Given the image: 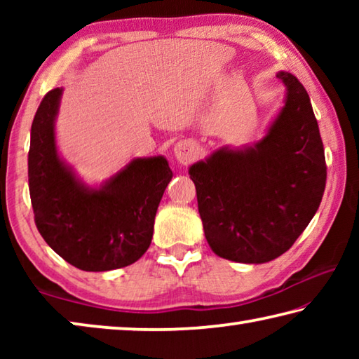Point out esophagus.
<instances>
[{
    "label": "esophagus",
    "instance_id": "1",
    "mask_svg": "<svg viewBox=\"0 0 359 359\" xmlns=\"http://www.w3.org/2000/svg\"><path fill=\"white\" fill-rule=\"evenodd\" d=\"M174 155L182 165H188L196 156V149H194V144L191 141H180L175 144Z\"/></svg>",
    "mask_w": 359,
    "mask_h": 359
}]
</instances>
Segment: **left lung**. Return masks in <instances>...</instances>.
<instances>
[{"label":"left lung","mask_w":359,"mask_h":359,"mask_svg":"<svg viewBox=\"0 0 359 359\" xmlns=\"http://www.w3.org/2000/svg\"><path fill=\"white\" fill-rule=\"evenodd\" d=\"M287 100L253 147L220 149L190 168L204 234L215 255L261 264L294 244L318 210L326 161L317 118L302 83L277 74Z\"/></svg>","instance_id":"obj_1"}]
</instances>
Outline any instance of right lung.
<instances>
[{
	"mask_svg": "<svg viewBox=\"0 0 359 359\" xmlns=\"http://www.w3.org/2000/svg\"><path fill=\"white\" fill-rule=\"evenodd\" d=\"M62 88L42 98L32 125L28 184L36 228L69 264L101 272L130 266L147 252L158 204L172 179L166 158H136L98 190L60 160L55 117Z\"/></svg>",
	"mask_w": 359,
	"mask_h": 359,
	"instance_id": "1",
	"label": "right lung"
}]
</instances>
